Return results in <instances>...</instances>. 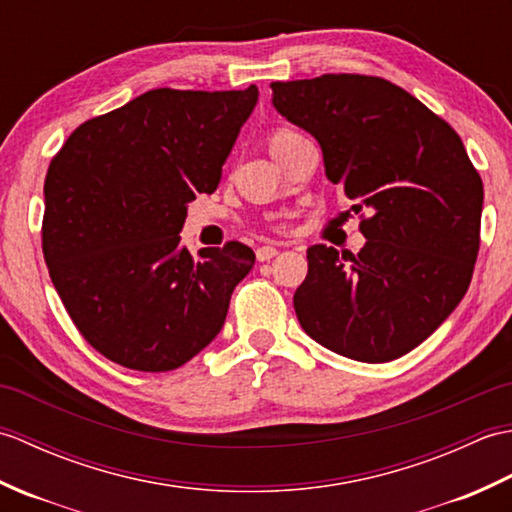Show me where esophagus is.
Returning a JSON list of instances; mask_svg holds the SVG:
<instances>
[{"instance_id": "1", "label": "esophagus", "mask_w": 512, "mask_h": 512, "mask_svg": "<svg viewBox=\"0 0 512 512\" xmlns=\"http://www.w3.org/2000/svg\"><path fill=\"white\" fill-rule=\"evenodd\" d=\"M275 255H277V248L275 246L257 248V259H259V262H268V259H273Z\"/></svg>"}]
</instances>
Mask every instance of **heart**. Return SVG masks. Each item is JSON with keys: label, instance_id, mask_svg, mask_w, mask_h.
<instances>
[{"label": "heart", "instance_id": "1", "mask_svg": "<svg viewBox=\"0 0 512 512\" xmlns=\"http://www.w3.org/2000/svg\"><path fill=\"white\" fill-rule=\"evenodd\" d=\"M297 136H299L297 132H292V129H286V127L273 129V132L268 134V149H270V154H279V151L284 149V147H288Z\"/></svg>", "mask_w": 512, "mask_h": 512}]
</instances>
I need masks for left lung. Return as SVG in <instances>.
<instances>
[{"mask_svg": "<svg viewBox=\"0 0 512 512\" xmlns=\"http://www.w3.org/2000/svg\"><path fill=\"white\" fill-rule=\"evenodd\" d=\"M273 105L319 140L325 176L356 200L358 253L308 248L295 312L308 336L387 363L436 332L469 290L484 187L455 129L380 76L275 81Z\"/></svg>", "mask_w": 512, "mask_h": 512, "instance_id": "8db88e82", "label": "left lung"}]
</instances>
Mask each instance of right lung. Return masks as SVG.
I'll list each match as a JSON object with an SVG mask.
<instances>
[{"instance_id":"obj_1","label":"right lung","mask_w":512,"mask_h":512,"mask_svg":"<svg viewBox=\"0 0 512 512\" xmlns=\"http://www.w3.org/2000/svg\"><path fill=\"white\" fill-rule=\"evenodd\" d=\"M257 88H158L90 118L52 158L43 257L76 330L136 372H169L222 330L255 264L242 242L180 246L187 204L213 193Z\"/></svg>"}]
</instances>
